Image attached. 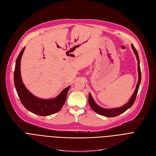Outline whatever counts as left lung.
Returning a JSON list of instances; mask_svg holds the SVG:
<instances>
[{
	"label": "left lung",
	"instance_id": "obj_1",
	"mask_svg": "<svg viewBox=\"0 0 156 156\" xmlns=\"http://www.w3.org/2000/svg\"><path fill=\"white\" fill-rule=\"evenodd\" d=\"M132 48L134 52L135 55H136V58H137V59L138 61L137 62L138 63L137 68H138V73H139V80L137 82L136 90H135L133 95H132L129 101L126 103V104L123 105L122 107H119V108H110V109L102 108L97 104V103L95 102L94 100L93 99L91 94L89 93L88 102H89L90 106L91 107V108H92V110L93 111H95L96 113L100 114V115H101L102 116H105L107 117H113L118 116V115H120L121 113L125 112L129 108H130L132 106V105L133 104V103L135 102V100H136V98L137 92L139 90V85H140V81H141V71H140V62H139L140 60H139L137 51L136 49L135 48V47L133 46V44H132Z\"/></svg>",
	"mask_w": 156,
	"mask_h": 156
}]
</instances>
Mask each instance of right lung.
<instances>
[{"mask_svg":"<svg viewBox=\"0 0 156 156\" xmlns=\"http://www.w3.org/2000/svg\"><path fill=\"white\" fill-rule=\"evenodd\" d=\"M19 53L16 62L14 74V85L18 96L24 107L30 112L41 116H48L59 112L65 104L70 86L62 91L56 97L52 99H41L33 95L26 88L20 75V59L25 49Z\"/></svg>","mask_w":156,"mask_h":156,"instance_id":"right-lung-1","label":"right lung"}]
</instances>
